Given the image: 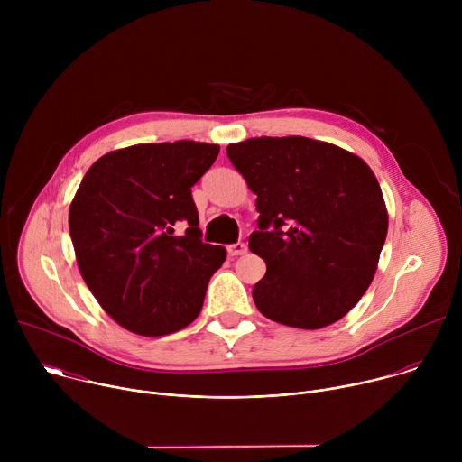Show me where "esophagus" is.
<instances>
[{"instance_id": "1", "label": "esophagus", "mask_w": 462, "mask_h": 462, "mask_svg": "<svg viewBox=\"0 0 462 462\" xmlns=\"http://www.w3.org/2000/svg\"><path fill=\"white\" fill-rule=\"evenodd\" d=\"M226 250H228V255H243L246 252V245L245 243H234V245H228Z\"/></svg>"}]
</instances>
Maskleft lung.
Instances as JSON below:
<instances>
[{"label":"left lung","mask_w":462,"mask_h":462,"mask_svg":"<svg viewBox=\"0 0 462 462\" xmlns=\"http://www.w3.org/2000/svg\"><path fill=\"white\" fill-rule=\"evenodd\" d=\"M257 195L248 248L267 263L252 289L263 316L298 328L344 318L376 273L387 210L371 168L307 137H261L226 148Z\"/></svg>","instance_id":"8db88e82"}]
</instances>
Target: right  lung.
<instances>
[{
	"instance_id": "obj_1",
	"label": "right lung",
	"mask_w": 462,
	"mask_h": 462,
	"mask_svg": "<svg viewBox=\"0 0 462 462\" xmlns=\"http://www.w3.org/2000/svg\"><path fill=\"white\" fill-rule=\"evenodd\" d=\"M217 155L207 143L137 144L106 153L84 175L69 208L79 269L127 331L162 337L199 316L226 250L203 243L191 186Z\"/></svg>"
}]
</instances>
